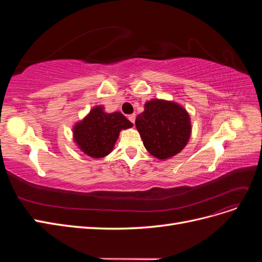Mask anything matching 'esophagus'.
<instances>
[{"instance_id": "34e87169", "label": "esophagus", "mask_w": 262, "mask_h": 262, "mask_svg": "<svg viewBox=\"0 0 262 262\" xmlns=\"http://www.w3.org/2000/svg\"><path fill=\"white\" fill-rule=\"evenodd\" d=\"M128 118H129V120L134 124V122H136V115L132 114V115H130Z\"/></svg>"}]
</instances>
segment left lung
I'll use <instances>...</instances> for the list:
<instances>
[{"mask_svg":"<svg viewBox=\"0 0 262 262\" xmlns=\"http://www.w3.org/2000/svg\"><path fill=\"white\" fill-rule=\"evenodd\" d=\"M136 126L147 152L161 161L177 155L191 136L187 110L175 101L150 99L136 119Z\"/></svg>","mask_w":262,"mask_h":262,"instance_id":"8db88e82","label":"left lung"}]
</instances>
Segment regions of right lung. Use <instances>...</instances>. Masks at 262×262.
<instances>
[{
	"label": "right lung",
	"mask_w": 262,
	"mask_h": 262,
	"mask_svg": "<svg viewBox=\"0 0 262 262\" xmlns=\"http://www.w3.org/2000/svg\"><path fill=\"white\" fill-rule=\"evenodd\" d=\"M133 124L121 113L108 114L104 106H95L73 126V140L82 152L93 158H102L112 153L121 130Z\"/></svg>",
	"instance_id": "add662e5"
}]
</instances>
